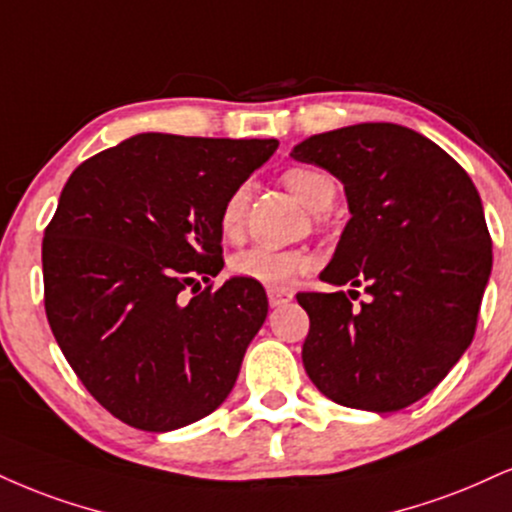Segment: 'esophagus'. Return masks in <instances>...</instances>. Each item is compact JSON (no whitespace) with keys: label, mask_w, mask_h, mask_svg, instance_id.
Here are the masks:
<instances>
[{"label":"esophagus","mask_w":512,"mask_h":512,"mask_svg":"<svg viewBox=\"0 0 512 512\" xmlns=\"http://www.w3.org/2000/svg\"><path fill=\"white\" fill-rule=\"evenodd\" d=\"M293 300V293H286V291H269V305L272 307H281V305H286V303H291Z\"/></svg>","instance_id":"esophagus-1"}]
</instances>
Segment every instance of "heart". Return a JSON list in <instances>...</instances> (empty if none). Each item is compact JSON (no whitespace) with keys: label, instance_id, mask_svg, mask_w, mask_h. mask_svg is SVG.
<instances>
[{"label":"heart","instance_id":"b5f03b06","mask_svg":"<svg viewBox=\"0 0 512 512\" xmlns=\"http://www.w3.org/2000/svg\"><path fill=\"white\" fill-rule=\"evenodd\" d=\"M283 183L300 202L312 212H324L331 207L336 197V186L324 171L310 169V166H291L283 174ZM245 207H248V190L236 188L226 197L219 214V229L226 238H236L245 221ZM310 255L303 250H283L272 245H252V248L238 252L233 257L231 269L240 279L260 283L267 288H286L298 274L310 269Z\"/></svg>","mask_w":512,"mask_h":512}]
</instances>
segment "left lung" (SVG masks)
Here are the masks:
<instances>
[{
  "mask_svg": "<svg viewBox=\"0 0 512 512\" xmlns=\"http://www.w3.org/2000/svg\"><path fill=\"white\" fill-rule=\"evenodd\" d=\"M291 157L336 176L350 212L319 274L350 291L298 293L310 315L307 377L346 408H408L439 386L477 329L491 276L477 188L439 145L398 123L310 135ZM360 285L370 300L357 308L349 299Z\"/></svg>",
  "mask_w": 512,
  "mask_h": 512,
  "instance_id": "1",
  "label": "left lung"
}]
</instances>
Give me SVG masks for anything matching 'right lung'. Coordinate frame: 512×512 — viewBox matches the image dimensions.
<instances>
[{
	"label": "right lung",
	"instance_id": "1",
	"mask_svg": "<svg viewBox=\"0 0 512 512\" xmlns=\"http://www.w3.org/2000/svg\"><path fill=\"white\" fill-rule=\"evenodd\" d=\"M276 147L138 133L66 181L42 240L47 319L85 389L121 422L174 432L231 393L267 293L240 276L190 300L183 291L221 272V207Z\"/></svg>",
	"mask_w": 512,
	"mask_h": 512
}]
</instances>
